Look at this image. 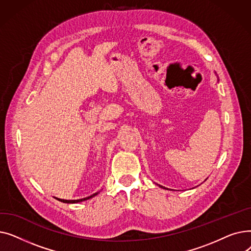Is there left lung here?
<instances>
[{"instance_id":"obj_1","label":"left lung","mask_w":251,"mask_h":251,"mask_svg":"<svg viewBox=\"0 0 251 251\" xmlns=\"http://www.w3.org/2000/svg\"><path fill=\"white\" fill-rule=\"evenodd\" d=\"M161 187H163V186H161Z\"/></svg>"}]
</instances>
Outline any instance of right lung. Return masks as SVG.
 Instances as JSON below:
<instances>
[{
  "label": "right lung",
  "mask_w": 251,
  "mask_h": 251,
  "mask_svg": "<svg viewBox=\"0 0 251 251\" xmlns=\"http://www.w3.org/2000/svg\"><path fill=\"white\" fill-rule=\"evenodd\" d=\"M97 194H98V193H95V194H92V195H90V196H88V197H85V199L77 200V201H66V200H60V199H57V197H56V200H58V201H62V202H65V203H76V202H80V201H83L89 200V199H91V197L96 196Z\"/></svg>",
  "instance_id": "add662e5"
}]
</instances>
